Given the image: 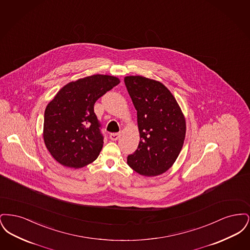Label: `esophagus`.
<instances>
[{
    "mask_svg": "<svg viewBox=\"0 0 250 250\" xmlns=\"http://www.w3.org/2000/svg\"><path fill=\"white\" fill-rule=\"evenodd\" d=\"M120 137H121V135L119 133H112L109 135V139L111 141H117V140H119Z\"/></svg>",
    "mask_w": 250,
    "mask_h": 250,
    "instance_id": "1",
    "label": "esophagus"
}]
</instances>
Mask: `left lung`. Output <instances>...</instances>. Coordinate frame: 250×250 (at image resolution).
<instances>
[{
    "mask_svg": "<svg viewBox=\"0 0 250 250\" xmlns=\"http://www.w3.org/2000/svg\"><path fill=\"white\" fill-rule=\"evenodd\" d=\"M125 83L137 110L140 143L127 164L152 177L166 172L184 145L187 124L175 97L162 83L143 76H126Z\"/></svg>",
    "mask_w": 250,
    "mask_h": 250,
    "instance_id": "obj_1",
    "label": "left lung"
}]
</instances>
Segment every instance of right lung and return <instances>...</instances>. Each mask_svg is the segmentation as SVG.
Masks as SVG:
<instances>
[{
    "label": "right lung",
    "mask_w": 250,
    "mask_h": 250,
    "mask_svg": "<svg viewBox=\"0 0 250 250\" xmlns=\"http://www.w3.org/2000/svg\"><path fill=\"white\" fill-rule=\"evenodd\" d=\"M119 83V78L114 76H89L65 84L48 103L43 139L61 165L80 168L97 158L104 142L94 106L99 97Z\"/></svg>",
    "instance_id": "obj_1"
}]
</instances>
